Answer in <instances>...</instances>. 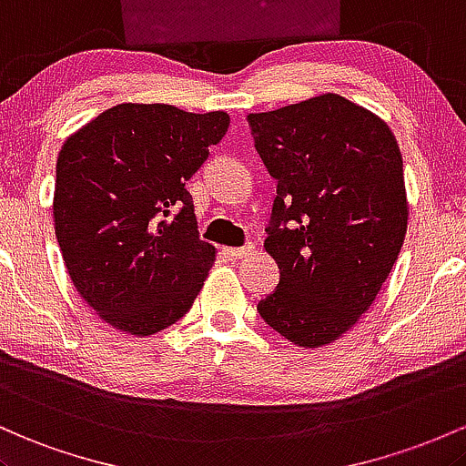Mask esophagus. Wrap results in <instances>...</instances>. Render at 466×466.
I'll return each instance as SVG.
<instances>
[{"instance_id":"34e87169","label":"esophagus","mask_w":466,"mask_h":466,"mask_svg":"<svg viewBox=\"0 0 466 466\" xmlns=\"http://www.w3.org/2000/svg\"><path fill=\"white\" fill-rule=\"evenodd\" d=\"M224 253H227V258L231 259H242L247 258L248 253H253V244H247V247H239V248H227Z\"/></svg>"}]
</instances>
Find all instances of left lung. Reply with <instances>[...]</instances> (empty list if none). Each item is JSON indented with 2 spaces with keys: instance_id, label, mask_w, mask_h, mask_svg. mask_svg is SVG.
Segmentation results:
<instances>
[{
  "instance_id": "1",
  "label": "left lung",
  "mask_w": 466,
  "mask_h": 466,
  "mask_svg": "<svg viewBox=\"0 0 466 466\" xmlns=\"http://www.w3.org/2000/svg\"><path fill=\"white\" fill-rule=\"evenodd\" d=\"M255 149L277 180L264 247L279 284L259 317L295 346L341 337L372 306L407 233L399 143L339 94L248 114Z\"/></svg>"
}]
</instances>
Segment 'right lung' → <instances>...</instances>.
<instances>
[{
	"label": "right lung",
	"instance_id": "obj_1",
	"mask_svg": "<svg viewBox=\"0 0 466 466\" xmlns=\"http://www.w3.org/2000/svg\"><path fill=\"white\" fill-rule=\"evenodd\" d=\"M228 123L224 112L123 103L61 147L56 242L78 295L116 330H165L205 284L216 248L198 235L185 185Z\"/></svg>",
	"mask_w": 466,
	"mask_h": 466
}]
</instances>
